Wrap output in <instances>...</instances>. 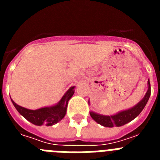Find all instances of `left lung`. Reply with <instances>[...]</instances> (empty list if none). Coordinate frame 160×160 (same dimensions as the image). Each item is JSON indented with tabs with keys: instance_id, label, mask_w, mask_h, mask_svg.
<instances>
[{
	"instance_id": "left-lung-1",
	"label": "left lung",
	"mask_w": 160,
	"mask_h": 160,
	"mask_svg": "<svg viewBox=\"0 0 160 160\" xmlns=\"http://www.w3.org/2000/svg\"><path fill=\"white\" fill-rule=\"evenodd\" d=\"M150 95H151V84L150 81L148 80V90L146 95L137 104L135 107L133 108L129 109L128 111H124L122 112H119L118 114L112 116H104V115H100V114H95L94 112H90V116L92 117L93 119L99 123L100 125H102L107 128H113V127H121L124 124L131 122L135 118H136L138 114H140L141 111L143 110V108L146 106L148 99H149Z\"/></svg>"
}]
</instances>
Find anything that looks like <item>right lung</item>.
I'll list each match as a JSON object with an SVG mask.
<instances>
[{
    "label": "right lung",
    "mask_w": 160,
    "mask_h": 160,
    "mask_svg": "<svg viewBox=\"0 0 160 160\" xmlns=\"http://www.w3.org/2000/svg\"><path fill=\"white\" fill-rule=\"evenodd\" d=\"M73 89H74V87H71L68 90L66 94L62 97V98L61 99V101L59 102L58 104H57L56 106L51 107H44V108L38 109L35 111L20 107L12 99L11 100L18 112L28 121L37 126L46 125V127H49V126L56 124L64 118V116L66 115L68 101L70 100V98L74 93Z\"/></svg>",
    "instance_id": "1"
}]
</instances>
